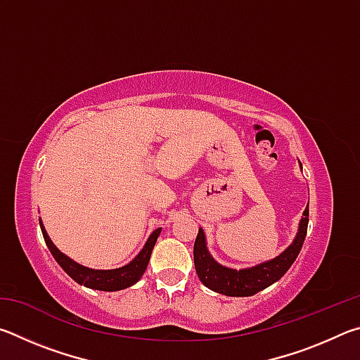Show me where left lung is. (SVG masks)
<instances>
[{
    "mask_svg": "<svg viewBox=\"0 0 360 360\" xmlns=\"http://www.w3.org/2000/svg\"><path fill=\"white\" fill-rule=\"evenodd\" d=\"M308 216L309 211L307 206L300 219V224H298L295 238L288 249H284L275 259L262 262V264L255 266L241 268V270H235V268L217 264L210 254L208 248H206L203 229H198L197 240H195L193 245V264L200 281L208 289L217 292V294L229 297H251L264 290L268 285L276 283L278 279H281L284 273L295 262L303 246L304 236H307Z\"/></svg>",
    "mask_w": 360,
    "mask_h": 360,
    "instance_id": "1",
    "label": "left lung"
}]
</instances>
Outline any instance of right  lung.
<instances>
[{
  "mask_svg": "<svg viewBox=\"0 0 360 360\" xmlns=\"http://www.w3.org/2000/svg\"><path fill=\"white\" fill-rule=\"evenodd\" d=\"M39 225H41L42 236H44V241L49 248V251H51V254L53 255V259L57 260V264L62 266L77 284L85 285V288H90V289L105 290V292L127 289L139 281V278L144 275L146 268H148L152 249H154L155 241L162 231V229H157L152 231L141 251H139V254L130 262V264H127L120 268H114V270H94V268H87L81 264H77V262L70 259L68 255L60 252L57 246L53 245L51 238H49L47 231L41 221H39Z\"/></svg>",
  "mask_w": 360,
  "mask_h": 360,
  "instance_id": "obj_1",
  "label": "right lung"
}]
</instances>
